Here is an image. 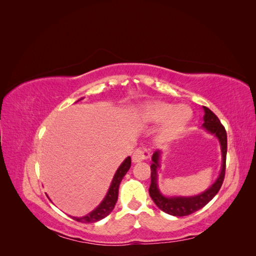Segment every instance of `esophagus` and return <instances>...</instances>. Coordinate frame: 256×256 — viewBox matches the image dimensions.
Returning <instances> with one entry per match:
<instances>
[{"instance_id": "esophagus-1", "label": "esophagus", "mask_w": 256, "mask_h": 256, "mask_svg": "<svg viewBox=\"0 0 256 256\" xmlns=\"http://www.w3.org/2000/svg\"><path fill=\"white\" fill-rule=\"evenodd\" d=\"M150 157V152L147 147H138V148H136L132 154V161L140 162V161L148 159Z\"/></svg>"}]
</instances>
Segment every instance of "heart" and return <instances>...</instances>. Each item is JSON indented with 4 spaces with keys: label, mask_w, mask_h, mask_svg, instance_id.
<instances>
[{
    "label": "heart",
    "mask_w": 256,
    "mask_h": 256,
    "mask_svg": "<svg viewBox=\"0 0 256 256\" xmlns=\"http://www.w3.org/2000/svg\"><path fill=\"white\" fill-rule=\"evenodd\" d=\"M143 118L150 122H164L161 129V138L164 140H171L182 132L191 118V112L187 106L156 102L147 104L144 108Z\"/></svg>",
    "instance_id": "heart-1"
}]
</instances>
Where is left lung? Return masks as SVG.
<instances>
[{
	"label": "left lung",
	"mask_w": 256,
	"mask_h": 256,
	"mask_svg": "<svg viewBox=\"0 0 256 256\" xmlns=\"http://www.w3.org/2000/svg\"><path fill=\"white\" fill-rule=\"evenodd\" d=\"M204 124L203 127L206 128L209 132L214 134L219 138L221 143V150H222V170L221 173L218 177V180L210 188L207 189L202 194L196 196H190V198H166L162 194L157 187V168H159V156L160 152L157 150L152 154V164L150 166V196L152 200L154 202L162 212L166 214L176 216H188L193 212H198V209L203 208L207 205L210 200L214 198L216 193L219 192L221 186L224 180V176H226V152H228V136L226 128L221 124L220 120L216 118V115L209 110L207 106H204Z\"/></svg>",
	"instance_id": "left-lung-1"
}]
</instances>
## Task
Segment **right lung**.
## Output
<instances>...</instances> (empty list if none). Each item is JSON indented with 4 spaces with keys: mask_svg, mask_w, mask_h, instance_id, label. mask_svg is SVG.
Here are the masks:
<instances>
[{
    "mask_svg": "<svg viewBox=\"0 0 256 256\" xmlns=\"http://www.w3.org/2000/svg\"><path fill=\"white\" fill-rule=\"evenodd\" d=\"M82 99L83 98H81L80 100H82ZM130 166H131V158L128 157L120 164L118 171H116L113 180H112V184H111V187L109 189V192H108V194L106 196L104 200H102V203L100 204L95 209V210H92L88 216H82V218H76V216H74L72 219L78 221V222H81V223H94V222H97L99 220L106 218V216L113 210V208L116 204V200H118V198L120 184L122 180V177L125 176L126 173L128 172V170L130 168Z\"/></svg>",
    "mask_w": 256,
    "mask_h": 256,
    "instance_id": "1",
    "label": "right lung"
}]
</instances>
